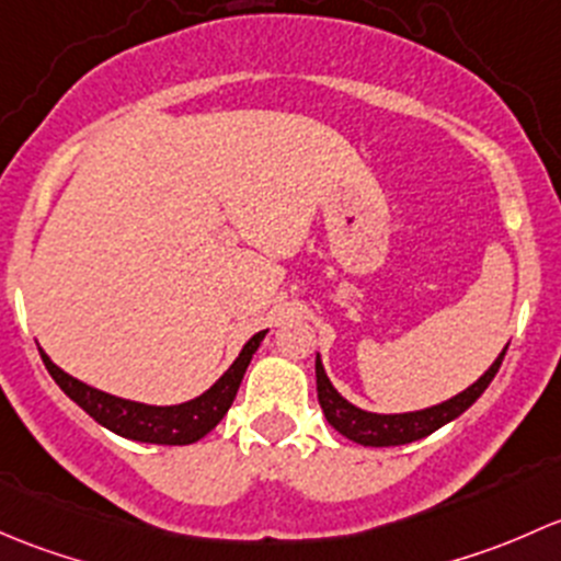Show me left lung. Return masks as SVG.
<instances>
[{
    "instance_id": "1",
    "label": "left lung",
    "mask_w": 561,
    "mask_h": 561,
    "mask_svg": "<svg viewBox=\"0 0 561 561\" xmlns=\"http://www.w3.org/2000/svg\"><path fill=\"white\" fill-rule=\"evenodd\" d=\"M507 345L502 348V354L492 362V367L481 375L472 386H467L465 391L451 397L446 402H437V405L424 408V410H410V413H369V410L356 408L354 402L345 400L337 389L329 380L327 369H323L321 356H316V389H319V405L327 415L329 424L345 435L348 440L359 443V446H373V448H389V446H405V443L421 440V437L432 435L440 426L451 424L454 419H459L478 397L486 391V386L492 383L496 369L502 365V356H505Z\"/></svg>"
}]
</instances>
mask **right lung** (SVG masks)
Returning <instances> with one entry per match:
<instances>
[{
  "instance_id": "right-lung-1",
  "label": "right lung",
  "mask_w": 561,
  "mask_h": 561,
  "mask_svg": "<svg viewBox=\"0 0 561 561\" xmlns=\"http://www.w3.org/2000/svg\"><path fill=\"white\" fill-rule=\"evenodd\" d=\"M264 334H267V329L253 334L242 345L238 359L229 365L227 373L210 389L202 391L194 400L181 402V405H146V402L107 394V391L94 389V386L83 383V380L72 378L65 369L56 367L43 348H39V356H43L45 367H48L50 378L59 383V389L105 430L126 437V440L153 443V446H192V443L202 440L207 432L216 430L218 421L232 408L242 375H245L253 354L262 345Z\"/></svg>"
}]
</instances>
